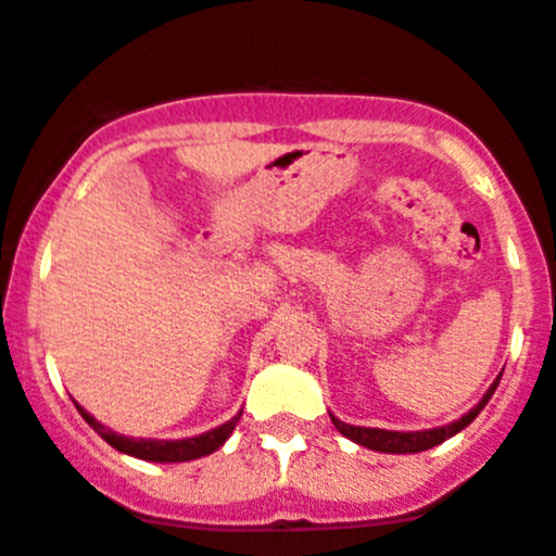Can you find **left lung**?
<instances>
[{"mask_svg":"<svg viewBox=\"0 0 556 556\" xmlns=\"http://www.w3.org/2000/svg\"><path fill=\"white\" fill-rule=\"evenodd\" d=\"M500 378H496V381L491 383V389H489V392H485V397H482V401L477 403V406L471 408L469 414H464V417H460L458 422L444 425V428L412 430V433H401V430L356 428V425H345V422H342V419H337V417H331V422H334V428L340 430L342 435H349L351 442L362 444V447L378 450V453H422V450L435 447V444H442L444 439H450V435H455V433H458V430H464L466 425H469L471 419H475L477 414L482 412V406H485V403L491 401V395H494V389L500 387Z\"/></svg>","mask_w":556,"mask_h":556,"instance_id":"obj_1","label":"left lung"}]
</instances>
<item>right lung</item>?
Returning a JSON list of instances; mask_svg holds the SVG:
<instances>
[{"instance_id": "1", "label": "right lung", "mask_w": 556, "mask_h": 556, "mask_svg": "<svg viewBox=\"0 0 556 556\" xmlns=\"http://www.w3.org/2000/svg\"><path fill=\"white\" fill-rule=\"evenodd\" d=\"M76 408H79L81 417L90 422V428L96 430V433H101L114 450H121V453H126V455H134V458L155 460V464H184V460H194V458H202V455H211L214 450H219L222 444L227 442V435L236 430L238 419H241V414H236L230 422L219 425V428H214V430H207V433H202V435H194V439H178V442H148V439H128V435L112 433V430L103 428L96 417H90L85 408L81 406H76Z\"/></svg>"}]
</instances>
